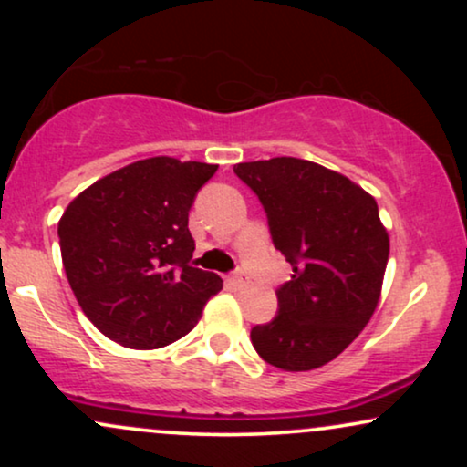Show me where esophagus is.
Listing matches in <instances>:
<instances>
[{
    "mask_svg": "<svg viewBox=\"0 0 467 467\" xmlns=\"http://www.w3.org/2000/svg\"><path fill=\"white\" fill-rule=\"evenodd\" d=\"M228 281L233 283V285H244V283H245V275H244V272H234V275L228 276Z\"/></svg>",
    "mask_w": 467,
    "mask_h": 467,
    "instance_id": "obj_1",
    "label": "esophagus"
}]
</instances>
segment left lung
Returning <instances> with one entry per match:
<instances>
[{"label":"left lung","mask_w":467,"mask_h":467,"mask_svg":"<svg viewBox=\"0 0 467 467\" xmlns=\"http://www.w3.org/2000/svg\"><path fill=\"white\" fill-rule=\"evenodd\" d=\"M259 195L272 241L292 265L278 316L252 327L256 353L283 371H312L340 356L378 307L389 233L378 203L337 171L298 158L234 164Z\"/></svg>","instance_id":"obj_1"}]
</instances>
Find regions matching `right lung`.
<instances>
[{
    "mask_svg": "<svg viewBox=\"0 0 467 467\" xmlns=\"http://www.w3.org/2000/svg\"><path fill=\"white\" fill-rule=\"evenodd\" d=\"M217 164L158 155L105 175L58 219L61 259L74 296L96 329L130 349L186 336L222 289L192 265L189 211Z\"/></svg>",
    "mask_w": 467,
    "mask_h": 467,
    "instance_id": "add662e5",
    "label": "right lung"
}]
</instances>
